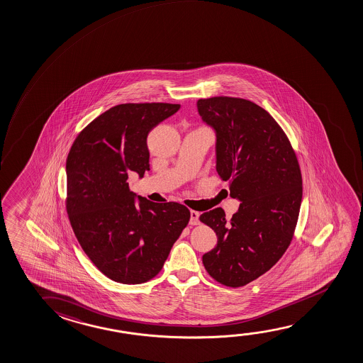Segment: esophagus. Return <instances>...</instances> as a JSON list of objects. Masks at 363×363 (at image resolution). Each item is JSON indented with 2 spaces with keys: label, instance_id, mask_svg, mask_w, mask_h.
I'll list each match as a JSON object with an SVG mask.
<instances>
[{
  "label": "esophagus",
  "instance_id": "34e87169",
  "mask_svg": "<svg viewBox=\"0 0 363 363\" xmlns=\"http://www.w3.org/2000/svg\"><path fill=\"white\" fill-rule=\"evenodd\" d=\"M191 213V217H189V225H199L200 223V212H197V211H191L189 212Z\"/></svg>",
  "mask_w": 363,
  "mask_h": 363
}]
</instances>
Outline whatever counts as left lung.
Here are the masks:
<instances>
[{
  "instance_id": "8db88e82",
  "label": "left lung",
  "mask_w": 363,
  "mask_h": 363,
  "mask_svg": "<svg viewBox=\"0 0 363 363\" xmlns=\"http://www.w3.org/2000/svg\"><path fill=\"white\" fill-rule=\"evenodd\" d=\"M197 110L216 132V171L241 202L231 220L220 207L201 215L217 235L202 262L217 282L241 287L274 267L292 241L302 201L300 164L284 130L251 101L201 99Z\"/></svg>"
}]
</instances>
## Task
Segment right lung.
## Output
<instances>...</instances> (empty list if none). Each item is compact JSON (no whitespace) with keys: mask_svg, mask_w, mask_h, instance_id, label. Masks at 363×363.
I'll return each mask as SVG.
<instances>
[{"mask_svg":"<svg viewBox=\"0 0 363 363\" xmlns=\"http://www.w3.org/2000/svg\"><path fill=\"white\" fill-rule=\"evenodd\" d=\"M179 105L123 104L84 127L66 161L71 226L81 247L116 282H147L162 269L189 221L177 202L155 203L130 191L128 174L150 169L147 136Z\"/></svg>","mask_w":363,"mask_h":363,"instance_id":"1","label":"right lung"}]
</instances>
